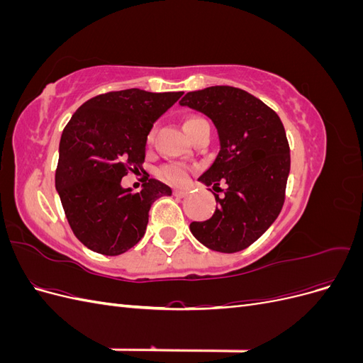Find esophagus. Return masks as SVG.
<instances>
[{
	"label": "esophagus",
	"mask_w": 363,
	"mask_h": 363,
	"mask_svg": "<svg viewBox=\"0 0 363 363\" xmlns=\"http://www.w3.org/2000/svg\"><path fill=\"white\" fill-rule=\"evenodd\" d=\"M172 194H174L175 196H179V199H182V196H186V195H188V192L183 191V189H174V191H172Z\"/></svg>",
	"instance_id": "obj_1"
}]
</instances>
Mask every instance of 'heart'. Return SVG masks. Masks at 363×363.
Returning <instances> with one entry per match:
<instances>
[{
  "instance_id": "b5f03b06",
  "label": "heart",
  "mask_w": 363,
  "mask_h": 363,
  "mask_svg": "<svg viewBox=\"0 0 363 363\" xmlns=\"http://www.w3.org/2000/svg\"><path fill=\"white\" fill-rule=\"evenodd\" d=\"M200 121H203V119L201 118H196V116L188 118V119H186V123H184V130H189L192 125H195L196 123H200ZM152 139H155V130L150 131V135L147 138L148 144H151ZM157 175L163 182H167L169 184L182 186V184H184L186 182L189 180V177H191V168L188 167V164H184V163H177V162L167 163V164H163V167L157 171Z\"/></svg>"
}]
</instances>
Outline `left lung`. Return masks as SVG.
I'll list each match as a JSON object with an SVG mask.
<instances>
[{
    "label": "left lung",
    "instance_id": "8db88e82",
    "mask_svg": "<svg viewBox=\"0 0 363 363\" xmlns=\"http://www.w3.org/2000/svg\"><path fill=\"white\" fill-rule=\"evenodd\" d=\"M212 119L219 152L199 179L213 189L225 183L213 216L191 223L192 235L219 252L245 250L276 221L291 169L289 144L279 115L232 86L188 92L180 101ZM221 189V188H219Z\"/></svg>",
    "mask_w": 363,
    "mask_h": 363
}]
</instances>
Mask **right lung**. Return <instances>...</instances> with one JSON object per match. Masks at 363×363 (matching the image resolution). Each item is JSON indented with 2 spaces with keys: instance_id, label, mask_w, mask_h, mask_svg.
<instances>
[{
  "instance_id": "right-lung-1",
  "label": "right lung",
  "mask_w": 363,
  "mask_h": 363,
  "mask_svg": "<svg viewBox=\"0 0 363 363\" xmlns=\"http://www.w3.org/2000/svg\"><path fill=\"white\" fill-rule=\"evenodd\" d=\"M183 92L125 89L87 100L63 128L56 189L74 235L104 256L123 255L145 235L151 204L171 195L169 186L148 179L140 192L121 186L142 169L152 124Z\"/></svg>"
}]
</instances>
